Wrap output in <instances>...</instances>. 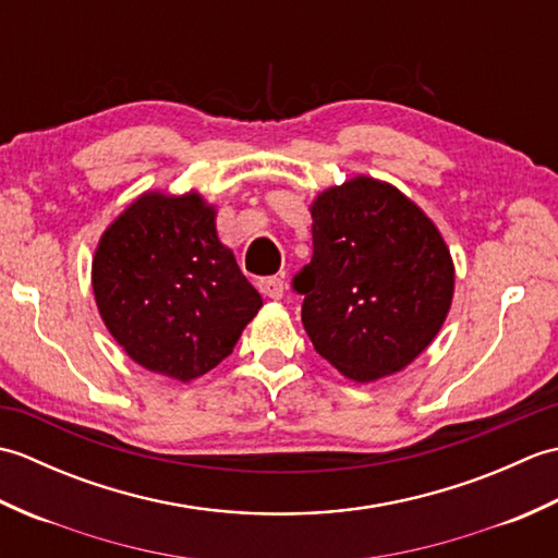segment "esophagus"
Masks as SVG:
<instances>
[{"label":"esophagus","mask_w":558,"mask_h":558,"mask_svg":"<svg viewBox=\"0 0 558 558\" xmlns=\"http://www.w3.org/2000/svg\"><path fill=\"white\" fill-rule=\"evenodd\" d=\"M258 290L266 294L268 300H282V294H286V282H282V278H260L258 280Z\"/></svg>","instance_id":"obj_1"}]
</instances>
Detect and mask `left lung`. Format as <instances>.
<instances>
[{
  "instance_id": "1",
  "label": "left lung",
  "mask_w": 558,
  "mask_h": 558,
  "mask_svg": "<svg viewBox=\"0 0 558 558\" xmlns=\"http://www.w3.org/2000/svg\"><path fill=\"white\" fill-rule=\"evenodd\" d=\"M310 210L314 254L292 280L306 336L350 381L402 372L453 302L441 232L400 189L366 174L328 186Z\"/></svg>"
}]
</instances>
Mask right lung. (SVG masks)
I'll return each mask as SVG.
<instances>
[{
  "mask_svg": "<svg viewBox=\"0 0 558 558\" xmlns=\"http://www.w3.org/2000/svg\"><path fill=\"white\" fill-rule=\"evenodd\" d=\"M198 192H146L102 232L93 294L110 336L136 364L174 381L218 366L264 300L216 230Z\"/></svg>",
  "mask_w": 558,
  "mask_h": 558,
  "instance_id": "add662e5",
  "label": "right lung"
}]
</instances>
